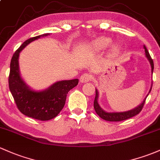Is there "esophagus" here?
Returning <instances> with one entry per match:
<instances>
[{
    "mask_svg": "<svg viewBox=\"0 0 160 160\" xmlns=\"http://www.w3.org/2000/svg\"><path fill=\"white\" fill-rule=\"evenodd\" d=\"M93 79V76L89 73H85L80 76V82L82 83H85V82H88L89 81Z\"/></svg>",
    "mask_w": 160,
    "mask_h": 160,
    "instance_id": "esophagus-1",
    "label": "esophagus"
}]
</instances>
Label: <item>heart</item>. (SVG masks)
I'll return each mask as SVG.
<instances>
[{"label": "heart", "instance_id": "heart-1", "mask_svg": "<svg viewBox=\"0 0 160 160\" xmlns=\"http://www.w3.org/2000/svg\"><path fill=\"white\" fill-rule=\"evenodd\" d=\"M111 39L108 38V37H99V38L94 39V40L92 42V46H91V48L93 51H101L103 50V49H106L108 46H109L111 45ZM120 47L118 46H115L114 47V50L115 52L119 50Z\"/></svg>", "mask_w": 160, "mask_h": 160}]
</instances>
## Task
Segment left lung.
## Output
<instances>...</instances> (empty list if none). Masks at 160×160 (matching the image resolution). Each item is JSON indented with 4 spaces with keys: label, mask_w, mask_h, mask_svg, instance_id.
<instances>
[{
    "label": "left lung",
    "mask_w": 160,
    "mask_h": 160,
    "mask_svg": "<svg viewBox=\"0 0 160 160\" xmlns=\"http://www.w3.org/2000/svg\"><path fill=\"white\" fill-rule=\"evenodd\" d=\"M143 48L144 49H145L146 56H147V59H148V60L149 61V62H150L151 68H152V69L151 70H152V72H153V68H154L153 61H152V58H151L150 55H149L147 47L144 46ZM152 86V85H151L149 92H151ZM98 92L97 89H95V98H94V110H95V112L97 113V114L98 115L100 118L108 121H124V120L129 119V118H133V117H134L137 114H138L139 113L142 111L144 104H145L146 98H147L144 99L143 101L142 102V104H140L138 107H137L133 110H130V111H125V112H106V111H104L98 104Z\"/></svg>",
    "instance_id": "1"
}]
</instances>
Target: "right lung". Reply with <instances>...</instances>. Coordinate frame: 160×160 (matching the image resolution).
Returning <instances> with one entry per match:
<instances>
[{
	"instance_id": "1",
	"label": "right lung",
	"mask_w": 160,
	"mask_h": 160,
	"mask_svg": "<svg viewBox=\"0 0 160 160\" xmlns=\"http://www.w3.org/2000/svg\"><path fill=\"white\" fill-rule=\"evenodd\" d=\"M45 33L26 40L13 55L10 69L9 88L18 110L23 114L39 121H49L56 118L66 104L68 92L78 83V79L65 80L56 82L42 92L32 90L22 79L19 71V55L26 46Z\"/></svg>"
}]
</instances>
